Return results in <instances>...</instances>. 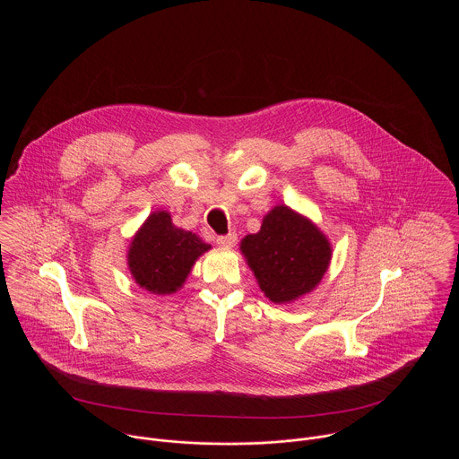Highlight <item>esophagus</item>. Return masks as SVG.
Returning <instances> with one entry per match:
<instances>
[{"mask_svg": "<svg viewBox=\"0 0 459 459\" xmlns=\"http://www.w3.org/2000/svg\"><path fill=\"white\" fill-rule=\"evenodd\" d=\"M217 244H219L221 247H233V246L237 244V233L231 231V233H228V235L217 237Z\"/></svg>", "mask_w": 459, "mask_h": 459, "instance_id": "obj_1", "label": "esophagus"}]
</instances>
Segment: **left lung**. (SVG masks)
Returning <instances> with one entry per match:
<instances>
[{"instance_id":"left-lung-1","label":"left lung","mask_w":459,"mask_h":459,"mask_svg":"<svg viewBox=\"0 0 459 459\" xmlns=\"http://www.w3.org/2000/svg\"><path fill=\"white\" fill-rule=\"evenodd\" d=\"M262 291L275 302H290L309 293L327 272L330 244L307 219L288 206H275L262 230L240 246Z\"/></svg>"}]
</instances>
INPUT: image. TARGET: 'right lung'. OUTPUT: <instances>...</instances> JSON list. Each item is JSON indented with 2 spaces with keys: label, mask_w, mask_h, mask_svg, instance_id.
<instances>
[{
  "label": "right lung",
  "mask_w": 459,
  "mask_h": 459,
  "mask_svg": "<svg viewBox=\"0 0 459 459\" xmlns=\"http://www.w3.org/2000/svg\"><path fill=\"white\" fill-rule=\"evenodd\" d=\"M210 246L193 231L173 226L168 212L152 213L132 240L129 268L139 286L166 295L177 291Z\"/></svg>",
  "instance_id": "1"
}]
</instances>
